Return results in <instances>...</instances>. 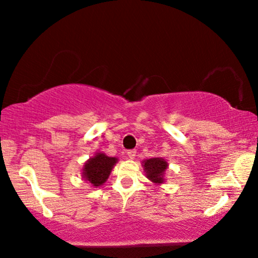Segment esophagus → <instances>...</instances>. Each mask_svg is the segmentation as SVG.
Listing matches in <instances>:
<instances>
[{
	"label": "esophagus",
	"mask_w": 258,
	"mask_h": 258,
	"mask_svg": "<svg viewBox=\"0 0 258 258\" xmlns=\"http://www.w3.org/2000/svg\"><path fill=\"white\" fill-rule=\"evenodd\" d=\"M126 154H128V157L130 158V160H134L136 156V150H129Z\"/></svg>",
	"instance_id": "esophagus-1"
}]
</instances>
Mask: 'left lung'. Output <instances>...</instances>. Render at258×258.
<instances>
[{
    "label": "left lung",
    "instance_id": "obj_1",
    "mask_svg": "<svg viewBox=\"0 0 258 258\" xmlns=\"http://www.w3.org/2000/svg\"><path fill=\"white\" fill-rule=\"evenodd\" d=\"M143 170L147 178L155 185H161L165 182V172L169 167L168 162L162 157L147 158L142 162Z\"/></svg>",
    "mask_w": 258,
    "mask_h": 258
}]
</instances>
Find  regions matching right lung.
<instances>
[{
    "label": "right lung",
    "mask_w": 258,
    "mask_h": 258,
    "mask_svg": "<svg viewBox=\"0 0 258 258\" xmlns=\"http://www.w3.org/2000/svg\"><path fill=\"white\" fill-rule=\"evenodd\" d=\"M117 162V157H110L101 151L96 153L82 167V179L95 188H98L107 182L112 168Z\"/></svg>",
    "instance_id": "add662e5"
}]
</instances>
